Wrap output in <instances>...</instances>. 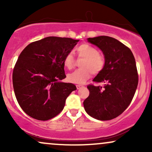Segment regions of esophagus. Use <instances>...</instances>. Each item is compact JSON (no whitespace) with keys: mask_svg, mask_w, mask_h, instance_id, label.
<instances>
[{"mask_svg":"<svg viewBox=\"0 0 152 152\" xmlns=\"http://www.w3.org/2000/svg\"><path fill=\"white\" fill-rule=\"evenodd\" d=\"M83 86H81V85H76V88H77V89H81V88H83Z\"/></svg>","mask_w":152,"mask_h":152,"instance_id":"esophagus-1","label":"esophagus"}]
</instances>
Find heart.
Returning a JSON list of instances; mask_svg holds the SVG:
<instances>
[{
  "label": "heart",
  "instance_id": "obj_1",
  "mask_svg": "<svg viewBox=\"0 0 152 152\" xmlns=\"http://www.w3.org/2000/svg\"><path fill=\"white\" fill-rule=\"evenodd\" d=\"M76 50L78 56L83 58L81 63V69L69 74L67 76V79L70 83L83 84L90 78L92 72L96 74L102 70L104 66V58L95 47L87 43H83L78 46ZM63 63L64 66L68 69H72L75 64L73 54L71 53L66 54Z\"/></svg>",
  "mask_w": 152,
  "mask_h": 152
}]
</instances>
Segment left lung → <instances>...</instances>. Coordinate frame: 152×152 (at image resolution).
Returning <instances> with one entry per match:
<instances>
[{"instance_id": "left-lung-1", "label": "left lung", "mask_w": 152, "mask_h": 152, "mask_svg": "<svg viewBox=\"0 0 152 152\" xmlns=\"http://www.w3.org/2000/svg\"><path fill=\"white\" fill-rule=\"evenodd\" d=\"M102 51L105 64L93 81L104 86L88 85L89 96L83 102L85 111L98 120L117 117L126 110L133 99L138 85L134 56L128 47L109 36L87 38Z\"/></svg>"}]
</instances>
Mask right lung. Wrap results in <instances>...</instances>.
<instances>
[{"label": "right lung", "mask_w": 152, "mask_h": 152, "mask_svg": "<svg viewBox=\"0 0 152 152\" xmlns=\"http://www.w3.org/2000/svg\"><path fill=\"white\" fill-rule=\"evenodd\" d=\"M79 40L49 36L28 45L13 72V85L19 105L31 117L46 121L64 109L74 84L64 83V58Z\"/></svg>", "instance_id": "right-lung-1"}]
</instances>
